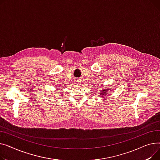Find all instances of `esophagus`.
I'll list each match as a JSON object with an SVG mask.
<instances>
[{
  "label": "esophagus",
  "mask_w": 160,
  "mask_h": 160,
  "mask_svg": "<svg viewBox=\"0 0 160 160\" xmlns=\"http://www.w3.org/2000/svg\"><path fill=\"white\" fill-rule=\"evenodd\" d=\"M76 84H80V81H79V80H76Z\"/></svg>",
  "instance_id": "obj_1"
}]
</instances>
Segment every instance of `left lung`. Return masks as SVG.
Returning <instances> with one entry per match:
<instances>
[{
    "label": "left lung",
    "instance_id": "left-lung-1",
    "mask_svg": "<svg viewBox=\"0 0 160 160\" xmlns=\"http://www.w3.org/2000/svg\"><path fill=\"white\" fill-rule=\"evenodd\" d=\"M110 88H105V90H101V91H100V92H99L100 93V96H104V95H106L107 94V93H109L110 92L109 91H108V90H109Z\"/></svg>",
    "mask_w": 160,
    "mask_h": 160
}]
</instances>
